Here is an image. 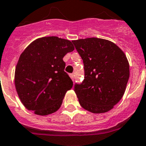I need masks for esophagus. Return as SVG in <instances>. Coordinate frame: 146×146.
I'll return each mask as SVG.
<instances>
[{
  "label": "esophagus",
  "mask_w": 146,
  "mask_h": 146,
  "mask_svg": "<svg viewBox=\"0 0 146 146\" xmlns=\"http://www.w3.org/2000/svg\"><path fill=\"white\" fill-rule=\"evenodd\" d=\"M70 77L71 78L72 80L74 81V74H73V73H70Z\"/></svg>",
  "instance_id": "1"
}]
</instances>
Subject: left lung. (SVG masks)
Masks as SVG:
<instances>
[{"label":"left lung","mask_w":146,"mask_h":146,"mask_svg":"<svg viewBox=\"0 0 146 146\" xmlns=\"http://www.w3.org/2000/svg\"><path fill=\"white\" fill-rule=\"evenodd\" d=\"M72 42L84 63V78L74 91L81 106L92 113H104L123 96L129 78L126 55L115 43L92 37Z\"/></svg>","instance_id":"1"}]
</instances>
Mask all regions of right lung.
<instances>
[{"instance_id": "add662e5", "label": "right lung", "mask_w": 146, "mask_h": 146, "mask_svg": "<svg viewBox=\"0 0 146 146\" xmlns=\"http://www.w3.org/2000/svg\"><path fill=\"white\" fill-rule=\"evenodd\" d=\"M73 50L71 42L57 36L37 39L24 50L16 66L15 84L27 110L47 115L60 108L66 92L73 87L63 57Z\"/></svg>"}]
</instances>
